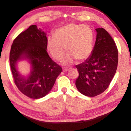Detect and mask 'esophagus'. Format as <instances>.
Returning a JSON list of instances; mask_svg holds the SVG:
<instances>
[{
    "label": "esophagus",
    "mask_w": 131,
    "mask_h": 131,
    "mask_svg": "<svg viewBox=\"0 0 131 131\" xmlns=\"http://www.w3.org/2000/svg\"><path fill=\"white\" fill-rule=\"evenodd\" d=\"M69 69H70L67 68H65L63 69V72H67V71H68Z\"/></svg>",
    "instance_id": "1"
}]
</instances>
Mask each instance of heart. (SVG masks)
Wrapping results in <instances>:
<instances>
[{
    "instance_id": "heart-1",
    "label": "heart",
    "mask_w": 131,
    "mask_h": 131,
    "mask_svg": "<svg viewBox=\"0 0 131 131\" xmlns=\"http://www.w3.org/2000/svg\"><path fill=\"white\" fill-rule=\"evenodd\" d=\"M94 35L88 26L70 23L58 28L54 36L48 37L47 47L51 56L56 60L62 61L64 65L73 63L77 59L82 61L88 59L93 51Z\"/></svg>"
}]
</instances>
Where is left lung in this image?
<instances>
[{
    "label": "left lung",
    "mask_w": 131,
    "mask_h": 131,
    "mask_svg": "<svg viewBox=\"0 0 131 131\" xmlns=\"http://www.w3.org/2000/svg\"><path fill=\"white\" fill-rule=\"evenodd\" d=\"M96 32L92 53L84 62L76 65L79 76L75 85L78 91L87 96L100 95L108 88L116 74L118 51L114 40L103 28Z\"/></svg>",
    "instance_id": "8db88e82"
}]
</instances>
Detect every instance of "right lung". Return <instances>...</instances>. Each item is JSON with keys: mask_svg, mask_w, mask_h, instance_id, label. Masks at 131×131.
Listing matches in <instances>:
<instances>
[{"mask_svg": "<svg viewBox=\"0 0 131 131\" xmlns=\"http://www.w3.org/2000/svg\"><path fill=\"white\" fill-rule=\"evenodd\" d=\"M46 35L42 29L36 25L30 26L14 39L10 51L9 62L14 83L21 93L32 99L47 95L62 71L48 54ZM21 60L30 64V71L26 76L18 71V63Z\"/></svg>", "mask_w": 131, "mask_h": 131, "instance_id": "obj_1", "label": "right lung"}]
</instances>
